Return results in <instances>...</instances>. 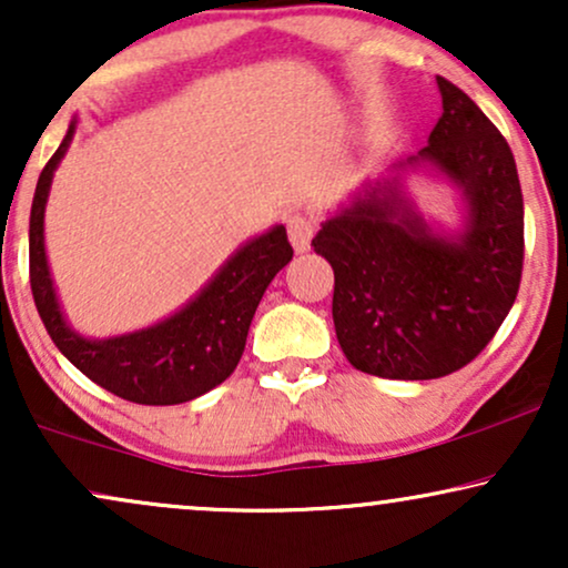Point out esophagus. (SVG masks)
Masks as SVG:
<instances>
[{
  "instance_id": "34e87169",
  "label": "esophagus",
  "mask_w": 568,
  "mask_h": 568,
  "mask_svg": "<svg viewBox=\"0 0 568 568\" xmlns=\"http://www.w3.org/2000/svg\"><path fill=\"white\" fill-rule=\"evenodd\" d=\"M314 231H317V225H314V220L304 217V214H293V217L288 220L291 243L298 254L308 251V243H312V239H314Z\"/></svg>"
}]
</instances>
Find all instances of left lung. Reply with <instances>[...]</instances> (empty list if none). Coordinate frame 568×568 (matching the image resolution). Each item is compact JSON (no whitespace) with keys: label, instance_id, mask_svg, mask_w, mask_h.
Instances as JSON below:
<instances>
[{"label":"left lung","instance_id":"left-lung-1","mask_svg":"<svg viewBox=\"0 0 568 568\" xmlns=\"http://www.w3.org/2000/svg\"><path fill=\"white\" fill-rule=\"evenodd\" d=\"M437 89L443 114L419 160L462 185V239L435 235L383 185L312 241L335 272L337 343L375 377L435 379L466 367L504 325L521 283L524 199L511 146L458 85L437 75Z\"/></svg>","mask_w":568,"mask_h":568}]
</instances>
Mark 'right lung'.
Segmentation results:
<instances>
[{"label": "right lung", "mask_w": 568, "mask_h": 568, "mask_svg": "<svg viewBox=\"0 0 568 568\" xmlns=\"http://www.w3.org/2000/svg\"><path fill=\"white\" fill-rule=\"evenodd\" d=\"M70 139L73 125L41 170L28 231L31 291L49 337L85 377L133 404L172 406L204 396L239 367L264 291L293 260L288 233L277 225L246 243L175 317L141 333L85 341L64 325L44 254V204L54 168L68 152Z\"/></svg>", "instance_id": "obj_1"}]
</instances>
